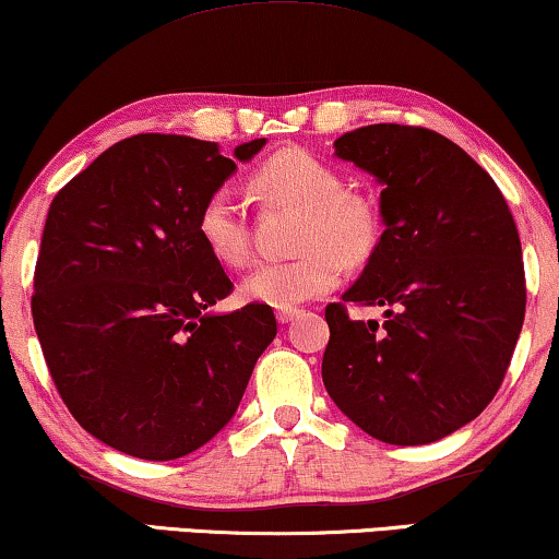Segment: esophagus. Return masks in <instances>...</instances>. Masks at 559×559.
Here are the masks:
<instances>
[{"label": "esophagus", "mask_w": 559, "mask_h": 559, "mask_svg": "<svg viewBox=\"0 0 559 559\" xmlns=\"http://www.w3.org/2000/svg\"><path fill=\"white\" fill-rule=\"evenodd\" d=\"M297 316H300V310L289 308V310H280V312H277V320H280L282 325H287V323H293V320H295Z\"/></svg>", "instance_id": "esophagus-1"}]
</instances>
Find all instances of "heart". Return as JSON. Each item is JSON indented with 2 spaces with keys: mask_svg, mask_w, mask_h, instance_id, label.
<instances>
[{
  "mask_svg": "<svg viewBox=\"0 0 559 559\" xmlns=\"http://www.w3.org/2000/svg\"><path fill=\"white\" fill-rule=\"evenodd\" d=\"M251 188L270 209L300 211L289 262L262 264L241 282L249 302L289 310L338 285L343 262L356 266L379 241V211L366 193L343 188L341 173L308 150H282L251 175ZM198 234L218 264L241 270L254 257L251 221L231 188H218L198 213Z\"/></svg>",
  "mask_w": 559,
  "mask_h": 559,
  "instance_id": "1",
  "label": "heart"
}]
</instances>
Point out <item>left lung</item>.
<instances>
[{
    "label": "left lung",
    "instance_id": "left-lung-1",
    "mask_svg": "<svg viewBox=\"0 0 559 559\" xmlns=\"http://www.w3.org/2000/svg\"><path fill=\"white\" fill-rule=\"evenodd\" d=\"M381 182L384 234L343 301L388 320L331 328L323 384L343 415L389 445H427L488 407L522 333V241L484 167L432 129L369 124L333 142Z\"/></svg>",
    "mask_w": 559,
    "mask_h": 559
}]
</instances>
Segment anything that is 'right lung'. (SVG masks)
Returning <instances> with one entry per match:
<instances>
[{
    "label": "right lung",
    "instance_id": "obj_1",
    "mask_svg": "<svg viewBox=\"0 0 559 559\" xmlns=\"http://www.w3.org/2000/svg\"><path fill=\"white\" fill-rule=\"evenodd\" d=\"M266 144L136 134L52 198L35 266L45 364L83 430L142 461H173L231 423L272 308L211 312L231 280L198 234L205 198Z\"/></svg>",
    "mask_w": 559,
    "mask_h": 559
}]
</instances>
